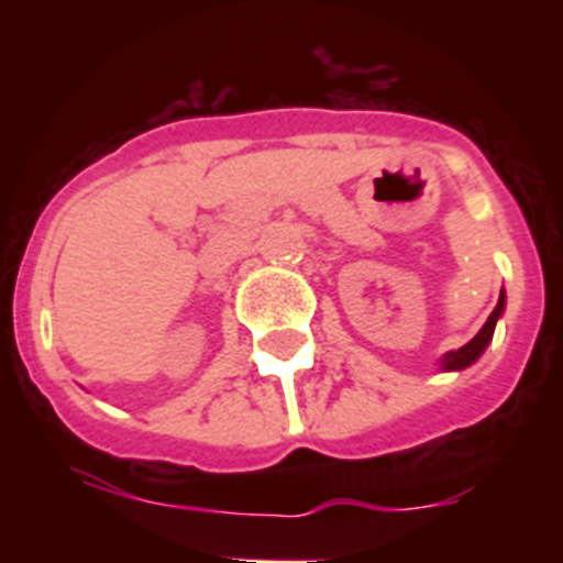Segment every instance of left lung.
<instances>
[{
	"label": "left lung",
	"mask_w": 563,
	"mask_h": 563,
	"mask_svg": "<svg viewBox=\"0 0 563 563\" xmlns=\"http://www.w3.org/2000/svg\"><path fill=\"white\" fill-rule=\"evenodd\" d=\"M503 309H506V295L499 291L497 307H494V312L488 316L485 327H482L479 333L473 335L471 342L464 344V347L444 353V360H441V371H462V368H467V365H473V362L479 360L482 353H485V347H488L490 335H494V327H497L499 316H503Z\"/></svg>",
	"instance_id": "left-lung-1"
}]
</instances>
